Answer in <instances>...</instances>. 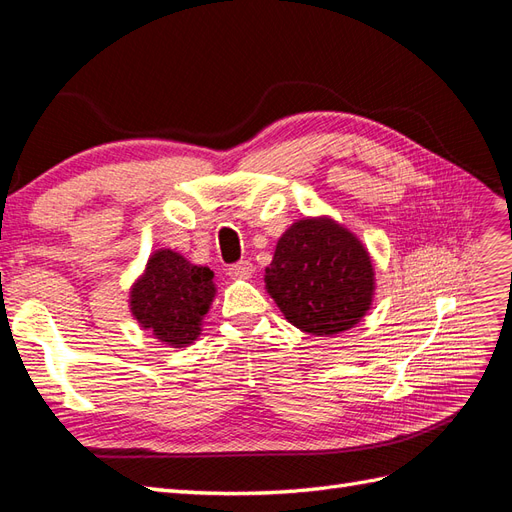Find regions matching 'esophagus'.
Returning <instances> with one entry per match:
<instances>
[{"instance_id": "34e87169", "label": "esophagus", "mask_w": 512, "mask_h": 512, "mask_svg": "<svg viewBox=\"0 0 512 512\" xmlns=\"http://www.w3.org/2000/svg\"><path fill=\"white\" fill-rule=\"evenodd\" d=\"M252 273H254V265L250 260H241V262H237V265H232L228 269V275L235 277V280H247Z\"/></svg>"}]
</instances>
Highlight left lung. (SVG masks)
<instances>
[{
	"instance_id": "left-lung-1",
	"label": "left lung",
	"mask_w": 512,
	"mask_h": 512,
	"mask_svg": "<svg viewBox=\"0 0 512 512\" xmlns=\"http://www.w3.org/2000/svg\"><path fill=\"white\" fill-rule=\"evenodd\" d=\"M265 286L294 327L335 335L371 305L374 269L352 232L331 220H301L277 241Z\"/></svg>"
}]
</instances>
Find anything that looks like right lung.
Masks as SVG:
<instances>
[{
	"label": "right lung",
	"instance_id": "obj_1",
	"mask_svg": "<svg viewBox=\"0 0 512 512\" xmlns=\"http://www.w3.org/2000/svg\"><path fill=\"white\" fill-rule=\"evenodd\" d=\"M213 271L190 265L183 256L162 250L149 262L143 280L132 288V314L141 327L168 346H188L200 333V320L213 301Z\"/></svg>",
	"mask_w": 512,
	"mask_h": 512
}]
</instances>
